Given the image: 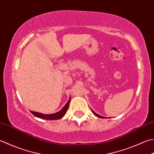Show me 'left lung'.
I'll return each instance as SVG.
<instances>
[{
    "mask_svg": "<svg viewBox=\"0 0 154 154\" xmlns=\"http://www.w3.org/2000/svg\"><path fill=\"white\" fill-rule=\"evenodd\" d=\"M91 111H92V112H93V113L94 114L95 116H96L97 117H100V118H103V119H105V118H107V117H103V116H99V115H98L97 113H96L95 112H94V111H93L92 109H91Z\"/></svg>",
    "mask_w": 154,
    "mask_h": 154,
    "instance_id": "8db88e82",
    "label": "left lung"
}]
</instances>
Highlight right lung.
<instances>
[{
	"instance_id": "right-lung-1",
	"label": "right lung",
	"mask_w": 154,
	"mask_h": 154,
	"mask_svg": "<svg viewBox=\"0 0 154 154\" xmlns=\"http://www.w3.org/2000/svg\"><path fill=\"white\" fill-rule=\"evenodd\" d=\"M70 98H69V101H67V103L65 105V106L63 107L62 109L60 110L58 112H57L55 113H53V114H43L41 113H38V112H35V111H31V112L35 116L38 117V118L41 119H47V120H56V119H59L62 118V117L65 115L66 112L69 108V103H70Z\"/></svg>"
}]
</instances>
